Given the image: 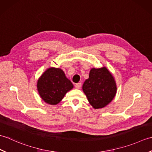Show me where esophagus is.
<instances>
[{"instance_id": "obj_1", "label": "esophagus", "mask_w": 152, "mask_h": 152, "mask_svg": "<svg viewBox=\"0 0 152 152\" xmlns=\"http://www.w3.org/2000/svg\"><path fill=\"white\" fill-rule=\"evenodd\" d=\"M81 86H82L81 83H76V84L75 85V88H76V89H79L81 88Z\"/></svg>"}]
</instances>
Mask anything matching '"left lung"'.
Wrapping results in <instances>:
<instances>
[{
    "mask_svg": "<svg viewBox=\"0 0 152 152\" xmlns=\"http://www.w3.org/2000/svg\"><path fill=\"white\" fill-rule=\"evenodd\" d=\"M82 89L89 104L95 109H99L108 105L114 99L117 86L112 73L106 66H102L92 68Z\"/></svg>",
    "mask_w": 152,
    "mask_h": 152,
    "instance_id": "obj_1",
    "label": "left lung"
}]
</instances>
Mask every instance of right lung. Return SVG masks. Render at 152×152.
<instances>
[{"instance_id":"1","label":"right lung","mask_w":152,"mask_h":152,"mask_svg":"<svg viewBox=\"0 0 152 152\" xmlns=\"http://www.w3.org/2000/svg\"><path fill=\"white\" fill-rule=\"evenodd\" d=\"M74 86L68 79L62 69L50 67L42 74L37 81V90L43 101L56 105Z\"/></svg>"}]
</instances>
